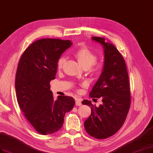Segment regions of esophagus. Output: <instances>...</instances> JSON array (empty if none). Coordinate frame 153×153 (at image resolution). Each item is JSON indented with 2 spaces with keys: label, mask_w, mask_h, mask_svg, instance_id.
Returning <instances> with one entry per match:
<instances>
[{
  "label": "esophagus",
  "mask_w": 153,
  "mask_h": 153,
  "mask_svg": "<svg viewBox=\"0 0 153 153\" xmlns=\"http://www.w3.org/2000/svg\"><path fill=\"white\" fill-rule=\"evenodd\" d=\"M81 101L78 99V98H76V106H81Z\"/></svg>",
  "instance_id": "obj_1"
}]
</instances>
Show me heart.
<instances>
[{
    "label": "heart",
    "instance_id": "heart-1",
    "mask_svg": "<svg viewBox=\"0 0 153 153\" xmlns=\"http://www.w3.org/2000/svg\"><path fill=\"white\" fill-rule=\"evenodd\" d=\"M76 57L77 59L83 68L88 67L90 68L91 66L94 65L93 70L96 72H98L101 69V65L100 64H96L95 62L97 60V57L96 55L92 53L91 50L87 48H81L78 50L76 54ZM66 61V57H61L57 61V68H61Z\"/></svg>",
    "mask_w": 153,
    "mask_h": 153
}]
</instances>
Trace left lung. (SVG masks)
<instances>
[{
    "label": "left lung",
    "mask_w": 153,
    "mask_h": 153,
    "mask_svg": "<svg viewBox=\"0 0 153 153\" xmlns=\"http://www.w3.org/2000/svg\"><path fill=\"white\" fill-rule=\"evenodd\" d=\"M91 39L102 46L104 64L89 96L101 97L103 104L96 107L91 101H82L91 108V115L85 121L84 126L89 135L105 139L118 131L127 117L131 105L128 76L123 57L112 43L103 37Z\"/></svg>",
    "instance_id": "obj_1"
}]
</instances>
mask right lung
<instances>
[{
  "label": "right lung",
  "mask_w": 153,
  "mask_h": 153,
  "mask_svg": "<svg viewBox=\"0 0 153 153\" xmlns=\"http://www.w3.org/2000/svg\"><path fill=\"white\" fill-rule=\"evenodd\" d=\"M69 40L42 39L28 47L19 61L15 77V92L19 107L26 118L41 134L58 131L66 112L75 100L59 96L55 100L50 82L56 79L57 61L72 46Z\"/></svg>",
  "instance_id": "1"
}]
</instances>
